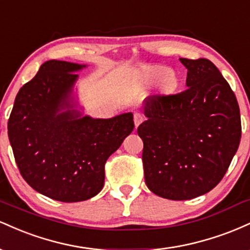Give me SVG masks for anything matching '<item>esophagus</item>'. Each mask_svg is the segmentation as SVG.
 <instances>
[{"instance_id":"obj_1","label":"esophagus","mask_w":250,"mask_h":250,"mask_svg":"<svg viewBox=\"0 0 250 250\" xmlns=\"http://www.w3.org/2000/svg\"><path fill=\"white\" fill-rule=\"evenodd\" d=\"M143 120H145V117H143V115L141 113H135L134 114V123L136 127H139L140 123H141Z\"/></svg>"}]
</instances>
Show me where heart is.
<instances>
[{
    "mask_svg": "<svg viewBox=\"0 0 250 250\" xmlns=\"http://www.w3.org/2000/svg\"><path fill=\"white\" fill-rule=\"evenodd\" d=\"M166 73H167V69H166V68H162V67L153 68V69L149 70L147 73V80L150 82H154L156 81V80H159L161 76L165 75Z\"/></svg>",
    "mask_w": 250,
    "mask_h": 250,
    "instance_id": "1",
    "label": "heart"
}]
</instances>
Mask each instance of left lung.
Returning a JSON list of instances; mask_svg holds the SVG:
<instances>
[{"instance_id": "8db88e82", "label": "left lung", "mask_w": 250, "mask_h": 250, "mask_svg": "<svg viewBox=\"0 0 250 250\" xmlns=\"http://www.w3.org/2000/svg\"><path fill=\"white\" fill-rule=\"evenodd\" d=\"M187 89L145 101L143 141L147 187L168 200H190L225 176L241 139L240 108L228 82L207 59H180Z\"/></svg>"}]
</instances>
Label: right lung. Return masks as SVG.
<instances>
[{
    "label": "right lung",
    "instance_id": "right-lung-1",
    "mask_svg": "<svg viewBox=\"0 0 250 250\" xmlns=\"http://www.w3.org/2000/svg\"><path fill=\"white\" fill-rule=\"evenodd\" d=\"M87 64L50 60L19 90L8 136L23 179L61 202L94 197L104 185V163L133 131V114L85 115L76 73Z\"/></svg>",
    "mask_w": 250,
    "mask_h": 250
}]
</instances>
